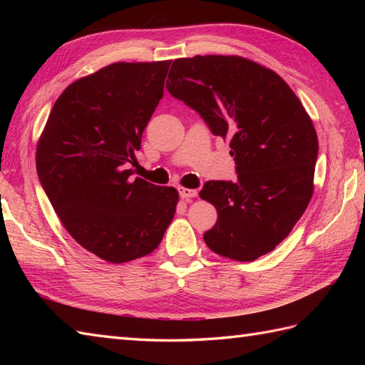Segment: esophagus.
<instances>
[{
  "mask_svg": "<svg viewBox=\"0 0 365 365\" xmlns=\"http://www.w3.org/2000/svg\"><path fill=\"white\" fill-rule=\"evenodd\" d=\"M178 192H180V197L185 200H190L192 197L197 196V191L196 190H191V188H178Z\"/></svg>",
  "mask_w": 365,
  "mask_h": 365,
  "instance_id": "esophagus-1",
  "label": "esophagus"
}]
</instances>
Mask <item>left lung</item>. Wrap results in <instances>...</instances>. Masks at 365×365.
<instances>
[{"label":"left lung","instance_id":"left-lung-1","mask_svg":"<svg viewBox=\"0 0 365 365\" xmlns=\"http://www.w3.org/2000/svg\"><path fill=\"white\" fill-rule=\"evenodd\" d=\"M166 88L229 139L237 165V182L210 180L199 192L218 212L205 245L238 262L271 252L314 195L319 138L304 106L276 72L234 54L175 59Z\"/></svg>","mask_w":365,"mask_h":365}]
</instances>
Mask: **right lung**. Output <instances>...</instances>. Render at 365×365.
Segmentation results:
<instances>
[{
    "label": "right lung",
    "instance_id": "obj_1",
    "mask_svg": "<svg viewBox=\"0 0 365 365\" xmlns=\"http://www.w3.org/2000/svg\"><path fill=\"white\" fill-rule=\"evenodd\" d=\"M170 61L114 63L73 81L54 102L36 149L42 187L84 250L125 263L157 250L178 191L133 177L143 131Z\"/></svg>",
    "mask_w": 365,
    "mask_h": 365
}]
</instances>
